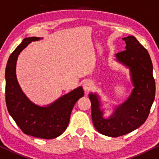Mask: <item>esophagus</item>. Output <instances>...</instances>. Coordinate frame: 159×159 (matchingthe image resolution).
I'll return each instance as SVG.
<instances>
[{"label": "esophagus", "instance_id": "obj_1", "mask_svg": "<svg viewBox=\"0 0 159 159\" xmlns=\"http://www.w3.org/2000/svg\"><path fill=\"white\" fill-rule=\"evenodd\" d=\"M92 87H93V84L92 81H89V80L86 81L83 84V88L84 91H86V92H89V91H90L92 89Z\"/></svg>", "mask_w": 159, "mask_h": 159}]
</instances>
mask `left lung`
Here are the masks:
<instances>
[{"mask_svg": "<svg viewBox=\"0 0 159 159\" xmlns=\"http://www.w3.org/2000/svg\"><path fill=\"white\" fill-rule=\"evenodd\" d=\"M122 39L126 42V50L117 53L116 57L118 62L130 70L131 81L134 86L130 96L116 107L112 116L105 118L98 95L96 93L89 94L95 129L100 134L112 137L128 134L145 123L156 93L153 64L148 51L132 35Z\"/></svg>", "mask_w": 159, "mask_h": 159, "instance_id": "8db88e82", "label": "left lung"}]
</instances>
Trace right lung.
I'll return each instance as SVG.
<instances>
[{
    "instance_id": "1",
    "label": "right lung",
    "mask_w": 159,
    "mask_h": 159,
    "mask_svg": "<svg viewBox=\"0 0 159 159\" xmlns=\"http://www.w3.org/2000/svg\"><path fill=\"white\" fill-rule=\"evenodd\" d=\"M39 37L25 38L12 52L6 67V103L9 114L25 134L41 139H54L65 132L75 102L84 96L81 86L60 97L47 106L35 105L20 88L16 75L19 54Z\"/></svg>"
}]
</instances>
